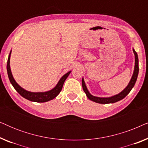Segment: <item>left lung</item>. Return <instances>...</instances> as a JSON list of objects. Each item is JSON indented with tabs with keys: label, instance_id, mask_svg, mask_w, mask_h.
Wrapping results in <instances>:
<instances>
[{
	"label": "left lung",
	"instance_id": "1",
	"mask_svg": "<svg viewBox=\"0 0 148 148\" xmlns=\"http://www.w3.org/2000/svg\"><path fill=\"white\" fill-rule=\"evenodd\" d=\"M133 53L135 54V67L134 71H133V75L131 77V79L129 82V84L123 90L122 92H121L119 94L114 95V96L111 97H106V98H103V97H97L93 96L89 92V91L87 88V86L86 85V83L84 82V78H82V87L83 90H84V92L86 93V96L88 98L90 99V100L95 102L96 103H99V104H112V103H114L120 101L126 97L127 94L131 92L132 88L134 87L135 82H136L137 76H138L139 73V60H138V56H137V52H135L134 49H133Z\"/></svg>",
	"mask_w": 148,
	"mask_h": 148
}]
</instances>
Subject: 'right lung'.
Segmentation results:
<instances>
[{
	"label": "right lung",
	"mask_w": 148,
	"mask_h": 148,
	"mask_svg": "<svg viewBox=\"0 0 148 148\" xmlns=\"http://www.w3.org/2000/svg\"><path fill=\"white\" fill-rule=\"evenodd\" d=\"M11 50L10 52V54L9 55V58H8L7 60V74L9 79L10 80V82L12 84V86H13V88L15 89V90L21 95L22 97H23L24 98L27 99V100L32 101V102H46L48 101H50L56 98V96L59 94V93L61 91L62 86H63L64 82H65L66 79L67 78V77L69 75L70 73L71 72L69 71L66 73V74H64L61 78L60 79V80L58 81V84H56V86L54 87V88H52V90L47 92H29V91L25 90V89L21 88L17 82H15V80L14 79L13 75H12L11 67H10V57H11Z\"/></svg>",
	"instance_id": "obj_1"
}]
</instances>
